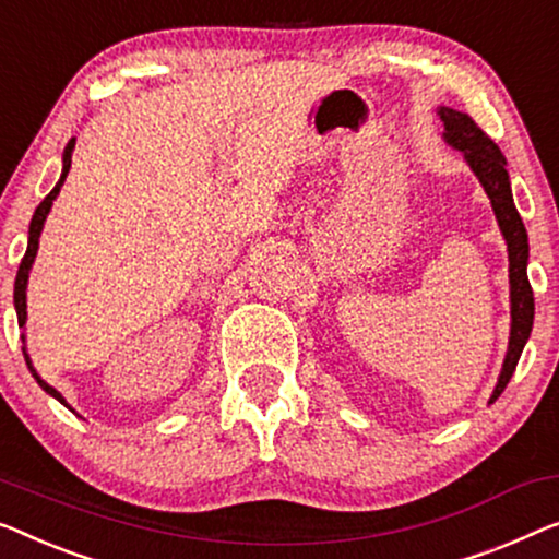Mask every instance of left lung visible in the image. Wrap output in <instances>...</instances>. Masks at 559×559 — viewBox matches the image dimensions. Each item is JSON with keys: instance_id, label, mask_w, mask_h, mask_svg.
Listing matches in <instances>:
<instances>
[{"instance_id": "8db88e82", "label": "left lung", "mask_w": 559, "mask_h": 559, "mask_svg": "<svg viewBox=\"0 0 559 559\" xmlns=\"http://www.w3.org/2000/svg\"><path fill=\"white\" fill-rule=\"evenodd\" d=\"M437 115L444 122V135H441L444 143L460 150L464 155V163L469 165V170L477 175L479 186L485 188L489 203H492L497 226L502 230V238L507 243V258H510V344H507L497 386L492 396H489V404H495L499 394L510 384L514 369H518L522 348L532 333V321H535V296H532V286L527 278V230H524V223L518 207H514L510 173H507V160L499 153V147L474 124L469 115L452 110V107H437Z\"/></svg>"}]
</instances>
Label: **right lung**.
Masks as SVG:
<instances>
[{
    "instance_id": "right-lung-1",
    "label": "right lung",
    "mask_w": 559,
    "mask_h": 559,
    "mask_svg": "<svg viewBox=\"0 0 559 559\" xmlns=\"http://www.w3.org/2000/svg\"><path fill=\"white\" fill-rule=\"evenodd\" d=\"M72 150H74V138L70 140V143H67L64 153H62V175H60V180H57V186H55L52 190H49V195H47L45 200H41V203L37 205L35 215H32V223H29V236H27V251H24V258H22V263H20V271H16V278H14V311H16V321H20V329L27 326V283H29V271H32V265H35V258H37V248H39L41 228H45V221H47L49 211H52L55 198L60 195V188L64 186L67 173H70V165H72ZM22 344H24V346H22L24 361H27V369H29L32 377H35L37 384H39L41 389H45L49 396H55L57 402L64 404L67 409L74 412L72 406L64 402V396L60 394V391H57L55 386H49L47 381L41 379L39 373H37L35 364H32L29 354H27V336H24V333H22Z\"/></svg>"
}]
</instances>
